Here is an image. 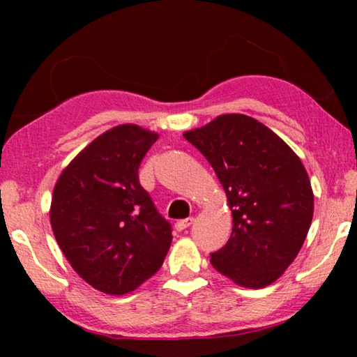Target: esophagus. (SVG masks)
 I'll return each mask as SVG.
<instances>
[{
	"label": "esophagus",
	"instance_id": "34e87169",
	"mask_svg": "<svg viewBox=\"0 0 357 357\" xmlns=\"http://www.w3.org/2000/svg\"><path fill=\"white\" fill-rule=\"evenodd\" d=\"M193 223V219L192 217H187V219H183V220H178L176 223H174V228L178 229V231H183V229L189 228Z\"/></svg>",
	"mask_w": 357,
	"mask_h": 357
}]
</instances>
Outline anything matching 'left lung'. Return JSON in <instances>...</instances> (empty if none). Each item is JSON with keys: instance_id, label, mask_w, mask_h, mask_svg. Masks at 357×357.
<instances>
[{"instance_id": "obj_1", "label": "left lung", "mask_w": 357, "mask_h": 357, "mask_svg": "<svg viewBox=\"0 0 357 357\" xmlns=\"http://www.w3.org/2000/svg\"><path fill=\"white\" fill-rule=\"evenodd\" d=\"M184 138L214 168L233 214L231 236L211 264L241 287L271 285L298 257L312 223L313 192L301 159L245 114H222Z\"/></svg>"}]
</instances>
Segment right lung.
<instances>
[{"instance_id":"1","label":"right lung","mask_w":357,"mask_h":357,"mask_svg":"<svg viewBox=\"0 0 357 357\" xmlns=\"http://www.w3.org/2000/svg\"><path fill=\"white\" fill-rule=\"evenodd\" d=\"M155 140L134 124L107 130L70 162L53 190L56 243L75 273L102 293L134 291L170 249L172 223L138 179Z\"/></svg>"}]
</instances>
